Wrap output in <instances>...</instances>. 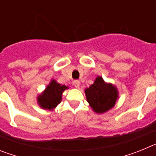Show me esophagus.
Here are the masks:
<instances>
[{
    "label": "esophagus",
    "instance_id": "34e87169",
    "mask_svg": "<svg viewBox=\"0 0 156 156\" xmlns=\"http://www.w3.org/2000/svg\"><path fill=\"white\" fill-rule=\"evenodd\" d=\"M73 85L75 87L78 88L80 86V82L79 80H74L73 81Z\"/></svg>",
    "mask_w": 156,
    "mask_h": 156
}]
</instances>
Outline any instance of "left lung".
Segmentation results:
<instances>
[{"label":"left lung","instance_id":"8db88e82","mask_svg":"<svg viewBox=\"0 0 156 156\" xmlns=\"http://www.w3.org/2000/svg\"><path fill=\"white\" fill-rule=\"evenodd\" d=\"M85 94L88 103L97 113H103L112 108L118 98L116 88L105 83L101 76H98L93 84L87 88Z\"/></svg>","mask_w":156,"mask_h":156}]
</instances>
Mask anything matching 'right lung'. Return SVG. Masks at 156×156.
Masks as SVG:
<instances>
[{"label":"right lung","instance_id":"add662e5","mask_svg":"<svg viewBox=\"0 0 156 156\" xmlns=\"http://www.w3.org/2000/svg\"><path fill=\"white\" fill-rule=\"evenodd\" d=\"M67 88L68 87L59 84L55 80H51L44 92L38 97L39 105L45 109H53L61 102L62 94Z\"/></svg>","mask_w":156,"mask_h":156}]
</instances>
